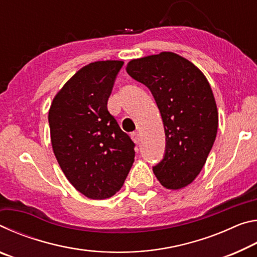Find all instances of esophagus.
<instances>
[{"label": "esophagus", "mask_w": 257, "mask_h": 257, "mask_svg": "<svg viewBox=\"0 0 257 257\" xmlns=\"http://www.w3.org/2000/svg\"><path fill=\"white\" fill-rule=\"evenodd\" d=\"M132 138H133V141H134L135 143H136V144H139V143H141V141H142L141 134H139L138 132L133 133V134H132Z\"/></svg>", "instance_id": "obj_1"}]
</instances>
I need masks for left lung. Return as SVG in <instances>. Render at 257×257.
I'll return each instance as SVG.
<instances>
[{
    "label": "left lung",
    "instance_id": "8db88e82",
    "mask_svg": "<svg viewBox=\"0 0 257 257\" xmlns=\"http://www.w3.org/2000/svg\"><path fill=\"white\" fill-rule=\"evenodd\" d=\"M125 70L151 90L162 116L167 145L154 175L167 189L184 188L199 175L216 137L211 86L194 63L172 52L132 60Z\"/></svg>",
    "mask_w": 257,
    "mask_h": 257
}]
</instances>
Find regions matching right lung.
<instances>
[{"label": "right lung", "instance_id": "add662e5", "mask_svg": "<svg viewBox=\"0 0 257 257\" xmlns=\"http://www.w3.org/2000/svg\"><path fill=\"white\" fill-rule=\"evenodd\" d=\"M122 61H96L77 71L53 98L51 143L60 168L75 188L92 199L120 190L135 159V144L107 111Z\"/></svg>", "mask_w": 257, "mask_h": 257}]
</instances>
